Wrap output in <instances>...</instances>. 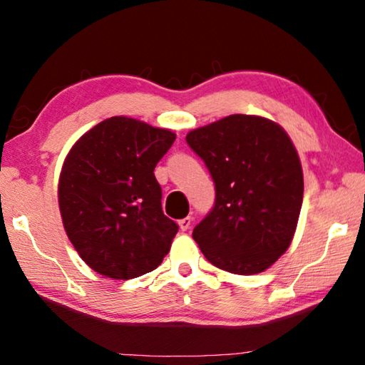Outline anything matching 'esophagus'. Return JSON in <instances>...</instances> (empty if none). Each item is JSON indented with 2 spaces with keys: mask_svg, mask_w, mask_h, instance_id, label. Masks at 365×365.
I'll use <instances>...</instances> for the list:
<instances>
[{
  "mask_svg": "<svg viewBox=\"0 0 365 365\" xmlns=\"http://www.w3.org/2000/svg\"><path fill=\"white\" fill-rule=\"evenodd\" d=\"M191 222H193V217H185L182 220H178V227H180L182 232H187L191 225Z\"/></svg>",
  "mask_w": 365,
  "mask_h": 365,
  "instance_id": "obj_1",
  "label": "esophagus"
}]
</instances>
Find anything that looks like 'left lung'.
<instances>
[{
	"label": "left lung",
	"instance_id": "obj_1",
	"mask_svg": "<svg viewBox=\"0 0 365 365\" xmlns=\"http://www.w3.org/2000/svg\"><path fill=\"white\" fill-rule=\"evenodd\" d=\"M215 183V205L193 238L215 267L255 275L293 242L304 177L292 138L262 115L232 114L188 132Z\"/></svg>",
	"mask_w": 365,
	"mask_h": 365
}]
</instances>
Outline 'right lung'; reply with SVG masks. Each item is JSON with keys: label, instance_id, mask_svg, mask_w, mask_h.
I'll return each mask as SVG.
<instances>
[{"label": "right lung", "instance_id": "right-lung-1", "mask_svg": "<svg viewBox=\"0 0 365 365\" xmlns=\"http://www.w3.org/2000/svg\"><path fill=\"white\" fill-rule=\"evenodd\" d=\"M175 133L127 115L85 132L67 153L58 182L64 230L98 274L128 280L163 262L178 227L160 207L154 168Z\"/></svg>", "mask_w": 365, "mask_h": 365}]
</instances>
